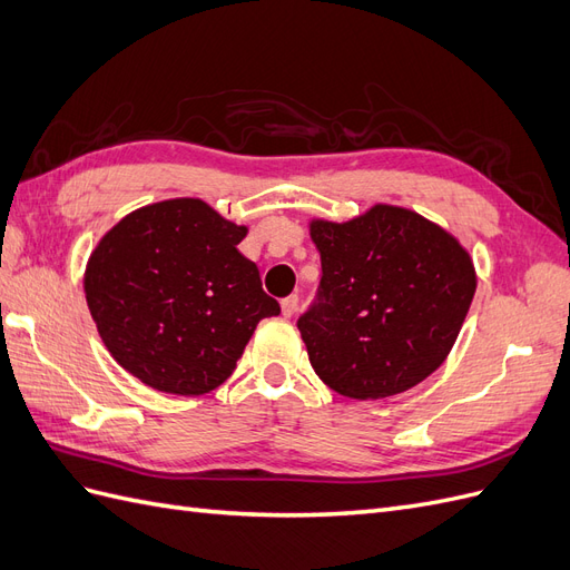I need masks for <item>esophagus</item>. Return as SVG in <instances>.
Returning <instances> with one entry per match:
<instances>
[{
  "label": "esophagus",
  "mask_w": 570,
  "mask_h": 570,
  "mask_svg": "<svg viewBox=\"0 0 570 570\" xmlns=\"http://www.w3.org/2000/svg\"><path fill=\"white\" fill-rule=\"evenodd\" d=\"M297 308H299V297H297V295H289V297H285V299L281 302V312H283L285 318L295 316Z\"/></svg>",
  "instance_id": "esophagus-1"
}]
</instances>
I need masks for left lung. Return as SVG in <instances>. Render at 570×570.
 <instances>
[{"mask_svg":"<svg viewBox=\"0 0 570 570\" xmlns=\"http://www.w3.org/2000/svg\"><path fill=\"white\" fill-rule=\"evenodd\" d=\"M318 302L297 327L321 381L358 402L402 394L450 356L475 295L473 258L425 216L375 204L352 220H308Z\"/></svg>","mask_w":570,"mask_h":570,"instance_id":"8db88e82","label":"left lung"}]
</instances>
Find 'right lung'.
Instances as JSON below:
<instances>
[{
    "label": "right lung",
    "mask_w": 570,
    "mask_h": 570,
    "mask_svg": "<svg viewBox=\"0 0 570 570\" xmlns=\"http://www.w3.org/2000/svg\"><path fill=\"white\" fill-rule=\"evenodd\" d=\"M245 235L197 197L140 206L105 233L82 287L118 366L183 396L228 381L258 321L281 314L237 249Z\"/></svg>",
    "instance_id": "right-lung-1"
}]
</instances>
